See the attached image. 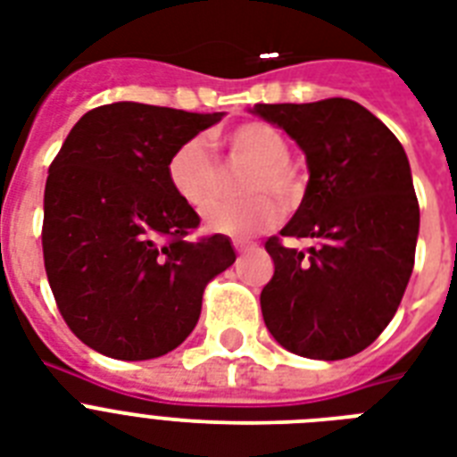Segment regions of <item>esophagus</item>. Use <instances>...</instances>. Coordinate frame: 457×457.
<instances>
[{
	"mask_svg": "<svg viewBox=\"0 0 457 457\" xmlns=\"http://www.w3.org/2000/svg\"><path fill=\"white\" fill-rule=\"evenodd\" d=\"M251 246H253V244H249V242H239V239H235V249L239 251V253H242V251H249Z\"/></svg>",
	"mask_w": 457,
	"mask_h": 457,
	"instance_id": "obj_1",
	"label": "esophagus"
}]
</instances>
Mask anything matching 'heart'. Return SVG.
I'll list each match as a JSON object with an SVG mask.
<instances>
[{"instance_id": "1", "label": "heart", "mask_w": 457, "mask_h": 457, "mask_svg": "<svg viewBox=\"0 0 457 457\" xmlns=\"http://www.w3.org/2000/svg\"><path fill=\"white\" fill-rule=\"evenodd\" d=\"M222 145L235 163H251L244 178V192L256 194L244 201H222L206 215V229L215 235L249 239L270 229L279 220L282 208L292 206L299 196V172L289 161V142L285 132L263 120H246L222 132ZM165 178L178 199L196 213H206L220 196L222 168L204 137H192L170 154Z\"/></svg>"}]
</instances>
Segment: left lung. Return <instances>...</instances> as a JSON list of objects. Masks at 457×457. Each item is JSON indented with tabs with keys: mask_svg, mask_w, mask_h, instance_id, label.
Segmentation results:
<instances>
[{
	"mask_svg": "<svg viewBox=\"0 0 457 457\" xmlns=\"http://www.w3.org/2000/svg\"><path fill=\"white\" fill-rule=\"evenodd\" d=\"M301 146L303 201L279 235L318 239L308 253L270 237L275 275L261 292L265 327L296 355L341 361L389 325L415 265L420 206L396 135L351 99L256 104Z\"/></svg>",
	"mask_w": 457,
	"mask_h": 457,
	"instance_id": "8db88e82",
	"label": "left lung"
}]
</instances>
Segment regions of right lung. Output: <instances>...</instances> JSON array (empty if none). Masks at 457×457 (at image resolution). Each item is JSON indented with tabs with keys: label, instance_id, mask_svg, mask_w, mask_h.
Instances as JSON below:
<instances>
[{
	"label": "right lung",
	"instance_id": "obj_1",
	"mask_svg": "<svg viewBox=\"0 0 457 457\" xmlns=\"http://www.w3.org/2000/svg\"><path fill=\"white\" fill-rule=\"evenodd\" d=\"M225 113L116 102L87 111L49 165L42 251L71 332L118 361L178 348L199 322L204 289L235 263L225 235L187 239L199 215L165 163Z\"/></svg>",
	"mask_w": 457,
	"mask_h": 457
}]
</instances>
